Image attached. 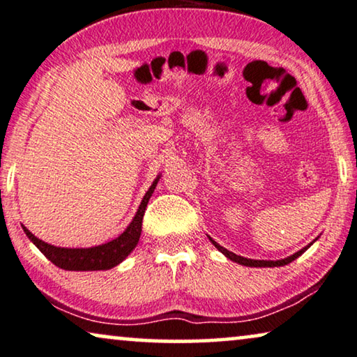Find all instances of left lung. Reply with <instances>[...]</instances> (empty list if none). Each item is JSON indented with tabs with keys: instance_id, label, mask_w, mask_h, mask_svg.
<instances>
[{
	"instance_id": "obj_1",
	"label": "left lung",
	"mask_w": 357,
	"mask_h": 357,
	"mask_svg": "<svg viewBox=\"0 0 357 357\" xmlns=\"http://www.w3.org/2000/svg\"><path fill=\"white\" fill-rule=\"evenodd\" d=\"M209 240L213 241V245L217 248V250H219L222 255H225L227 257H229L230 261H234V262H238V264H241V266H248V267H280V266H287V264H290L291 261H294L296 259V257H299L303 255L304 251L307 250L309 246L312 245H307V246H304L303 250H299L298 252H294V255H291V256H288V257H285V259H278V261H257V259H248V257H243V256H238V255H235V252H231V251H229V250H225L224 246H220L219 243H215L213 238H211L209 236Z\"/></svg>"
}]
</instances>
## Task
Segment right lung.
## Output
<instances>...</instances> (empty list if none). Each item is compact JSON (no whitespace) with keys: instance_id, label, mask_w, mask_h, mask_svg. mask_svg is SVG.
Listing matches in <instances>:
<instances>
[{"instance_id":"right-lung-1","label":"right lung","mask_w":357,"mask_h":357,"mask_svg":"<svg viewBox=\"0 0 357 357\" xmlns=\"http://www.w3.org/2000/svg\"><path fill=\"white\" fill-rule=\"evenodd\" d=\"M159 175L154 180L151 187L143 196L140 208H138L135 217L127 227L126 231L117 236V238L105 243V245H98L93 248H59L48 245V243L37 238L32 231L22 227L25 235L29 240L33 243L48 259L64 271H107V268L116 267L117 264L126 259L130 252L135 250L142 235V222L144 211L149 198H151L154 188H156Z\"/></svg>"}]
</instances>
